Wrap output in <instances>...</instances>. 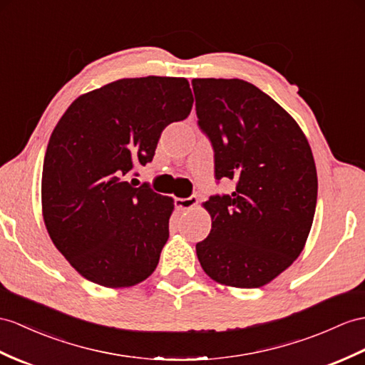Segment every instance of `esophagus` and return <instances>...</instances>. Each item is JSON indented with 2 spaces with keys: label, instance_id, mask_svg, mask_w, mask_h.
I'll list each match as a JSON object with an SVG mask.
<instances>
[{
  "label": "esophagus",
  "instance_id": "obj_1",
  "mask_svg": "<svg viewBox=\"0 0 365 365\" xmlns=\"http://www.w3.org/2000/svg\"><path fill=\"white\" fill-rule=\"evenodd\" d=\"M175 206L178 210H192L193 207L198 206V198L197 197H189V198H176Z\"/></svg>",
  "mask_w": 365,
  "mask_h": 365
}]
</instances>
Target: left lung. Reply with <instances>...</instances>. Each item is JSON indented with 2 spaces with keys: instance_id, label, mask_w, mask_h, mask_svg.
Instances as JSON below:
<instances>
[{
  "instance_id": "obj_1",
  "label": "left lung",
  "mask_w": 365,
  "mask_h": 365,
  "mask_svg": "<svg viewBox=\"0 0 365 365\" xmlns=\"http://www.w3.org/2000/svg\"><path fill=\"white\" fill-rule=\"evenodd\" d=\"M201 130L215 152L217 180L235 190L202 202L210 234L197 243L202 271L234 288H260L304 251L317 201V173L299 123L240 78H193Z\"/></svg>"
}]
</instances>
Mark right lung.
Wrapping results in <instances>:
<instances>
[{"label":"right lung","mask_w":365,"mask_h":365,"mask_svg":"<svg viewBox=\"0 0 365 365\" xmlns=\"http://www.w3.org/2000/svg\"><path fill=\"white\" fill-rule=\"evenodd\" d=\"M184 77L120 78L78 96L52 131L41 175L48 234L73 268L105 288L153 274L175 201L123 180L155 156L163 130L187 118Z\"/></svg>","instance_id":"obj_1"}]
</instances>
